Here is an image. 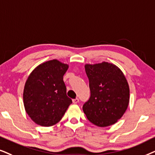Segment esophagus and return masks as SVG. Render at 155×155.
Returning <instances> with one entry per match:
<instances>
[{"label":"esophagus","instance_id":"1","mask_svg":"<svg viewBox=\"0 0 155 155\" xmlns=\"http://www.w3.org/2000/svg\"><path fill=\"white\" fill-rule=\"evenodd\" d=\"M72 101H73L74 104H77V103H79V99L76 98L75 99H73V100H72Z\"/></svg>","mask_w":155,"mask_h":155}]
</instances>
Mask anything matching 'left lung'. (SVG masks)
I'll list each match as a JSON object with an SVG mask.
<instances>
[{
  "instance_id": "obj_1",
  "label": "left lung",
  "mask_w": 155,
  "mask_h": 155,
  "mask_svg": "<svg viewBox=\"0 0 155 155\" xmlns=\"http://www.w3.org/2000/svg\"><path fill=\"white\" fill-rule=\"evenodd\" d=\"M91 96L83 106L88 120L99 127L115 124L127 110L130 89L124 74L108 62L86 64Z\"/></svg>"
}]
</instances>
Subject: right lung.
<instances>
[{
  "mask_svg": "<svg viewBox=\"0 0 155 155\" xmlns=\"http://www.w3.org/2000/svg\"><path fill=\"white\" fill-rule=\"evenodd\" d=\"M68 67L53 59L37 67L28 78L23 91L24 106L26 113L38 125H55L72 104L63 81Z\"/></svg>",
  "mask_w": 155,
  "mask_h": 155,
  "instance_id": "add662e5",
  "label": "right lung"
}]
</instances>
